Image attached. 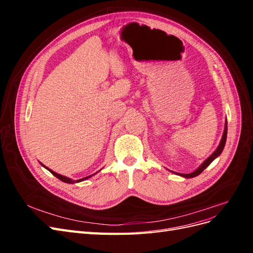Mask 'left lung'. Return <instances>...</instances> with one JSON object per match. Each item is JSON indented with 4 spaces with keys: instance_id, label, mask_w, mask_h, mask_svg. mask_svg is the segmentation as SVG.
Segmentation results:
<instances>
[{
    "instance_id": "left-lung-1",
    "label": "left lung",
    "mask_w": 253,
    "mask_h": 253,
    "mask_svg": "<svg viewBox=\"0 0 253 253\" xmlns=\"http://www.w3.org/2000/svg\"><path fill=\"white\" fill-rule=\"evenodd\" d=\"M226 139H227V121H226V124H225V129H224L223 137H221V140H220V142L218 144V147H217V149L215 151L213 152V154L210 157L207 158L205 162L200 166V168H198V169H196L194 172L190 173V174H179V173H175V174H178V175L182 176V177H186V178H192V177H195V176H197V175H200L206 169V168L208 167L213 162L214 159H215L216 157H218L220 155V153L223 152V150L225 148Z\"/></svg>"
}]
</instances>
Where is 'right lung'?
<instances>
[{
  "label": "right lung",
  "instance_id": "add662e5",
  "mask_svg": "<svg viewBox=\"0 0 253 253\" xmlns=\"http://www.w3.org/2000/svg\"><path fill=\"white\" fill-rule=\"evenodd\" d=\"M43 166V165H42ZM44 168H46V169L53 175V176H56L57 178H59L60 180H62L63 182H67V183H74V182H80V181H82V180H85V179H87V178H89V177H91V176L93 175H88V176H86V177H83V178H81V179H78V180H72L71 178H68V177H66V176H63V175H61V174H58V173H56V172H53L52 170H50V169H48L47 167H45V166H43Z\"/></svg>",
  "mask_w": 253,
  "mask_h": 253
}]
</instances>
